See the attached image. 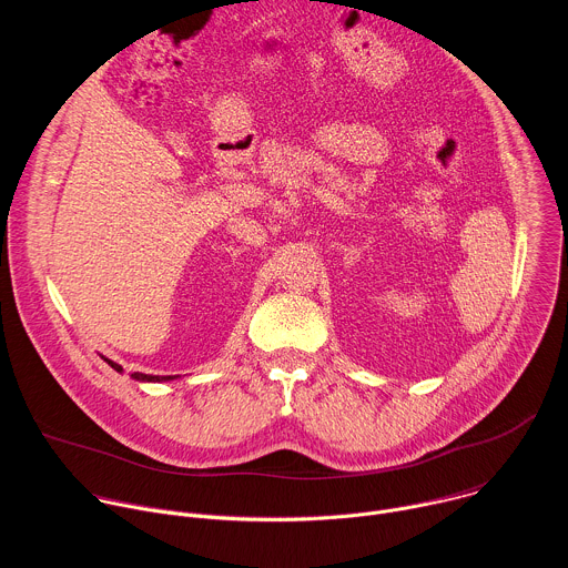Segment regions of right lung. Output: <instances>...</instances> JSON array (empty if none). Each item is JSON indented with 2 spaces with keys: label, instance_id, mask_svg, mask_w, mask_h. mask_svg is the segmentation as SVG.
I'll return each instance as SVG.
<instances>
[{
  "label": "right lung",
  "instance_id": "right-lung-1",
  "mask_svg": "<svg viewBox=\"0 0 568 568\" xmlns=\"http://www.w3.org/2000/svg\"><path fill=\"white\" fill-rule=\"evenodd\" d=\"M105 362H108V364H110L114 371H123L119 364H114V362H110V359H105ZM132 377H134V379H148V382H154V379H159L156 375H145V373H132ZM161 379H171V375H169V377H161Z\"/></svg>",
  "mask_w": 568,
  "mask_h": 568
}]
</instances>
